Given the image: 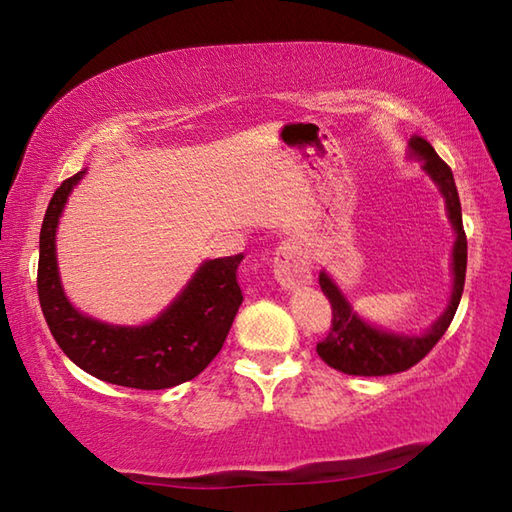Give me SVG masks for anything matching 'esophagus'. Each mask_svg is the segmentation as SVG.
Returning <instances> with one entry per match:
<instances>
[{
    "mask_svg": "<svg viewBox=\"0 0 512 512\" xmlns=\"http://www.w3.org/2000/svg\"><path fill=\"white\" fill-rule=\"evenodd\" d=\"M275 277L284 289H296L311 282V271L302 248L293 239L282 241L275 250Z\"/></svg>",
    "mask_w": 512,
    "mask_h": 512,
    "instance_id": "esophagus-1",
    "label": "esophagus"
}]
</instances>
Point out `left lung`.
<instances>
[{
	"label": "left lung",
	"instance_id": "left-lung-1",
	"mask_svg": "<svg viewBox=\"0 0 512 512\" xmlns=\"http://www.w3.org/2000/svg\"><path fill=\"white\" fill-rule=\"evenodd\" d=\"M409 146L415 158L424 160V171L436 180L440 192H443L449 219H452V225L456 230L452 300H449L445 314L438 318V323L424 336H397L363 323L348 305V300L341 296V291L336 289V284L329 280L325 273H320V289H323L329 305H332V327H329L325 339L316 345V352L327 366L341 370L345 375L381 377L413 368L415 363L427 357L433 350V345L443 339V334L447 332L449 323L454 320L458 302H461L463 296L467 268V237L463 230L461 201H458L454 173L447 167L445 160H440V155L433 151V146L427 140H422V137H411Z\"/></svg>",
	"mask_w": 512,
	"mask_h": 512
}]
</instances>
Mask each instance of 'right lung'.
<instances>
[{"instance_id": "obj_1", "label": "right lung", "mask_w": 512, "mask_h": 512, "mask_svg": "<svg viewBox=\"0 0 512 512\" xmlns=\"http://www.w3.org/2000/svg\"><path fill=\"white\" fill-rule=\"evenodd\" d=\"M83 171L63 180L40 230L38 298L42 314L69 359L108 384L162 391L194 379L221 352L244 293L237 268L244 253L205 262L178 300L149 325L115 327L76 311L65 298L56 268V225Z\"/></svg>"}]
</instances>
